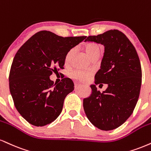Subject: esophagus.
Listing matches in <instances>:
<instances>
[{
	"instance_id": "34e87169",
	"label": "esophagus",
	"mask_w": 151,
	"mask_h": 151,
	"mask_svg": "<svg viewBox=\"0 0 151 151\" xmlns=\"http://www.w3.org/2000/svg\"><path fill=\"white\" fill-rule=\"evenodd\" d=\"M81 85L77 84V83H76V84H75V86H74V88H75L76 90H77V89H79V88H81Z\"/></svg>"
}]
</instances>
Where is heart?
Listing matches in <instances>:
<instances>
[{"instance_id":"obj_1","label":"heart","mask_w":151,"mask_h":151,"mask_svg":"<svg viewBox=\"0 0 151 151\" xmlns=\"http://www.w3.org/2000/svg\"><path fill=\"white\" fill-rule=\"evenodd\" d=\"M85 49H86V52H88L90 57L93 58L95 55H100L101 50H102V47L101 45L98 44L96 43H88L85 46ZM74 52H75V48H71L69 51L67 52L65 58V63L66 65H69L70 63L71 60H72V56H73ZM93 72L92 71H83L80 70H74L73 72H71L70 75L73 79L79 81H83L88 79L90 76L92 75Z\"/></svg>"}]
</instances>
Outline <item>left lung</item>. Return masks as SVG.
<instances>
[{"instance_id":"1","label":"left lung","mask_w":151,"mask_h":151,"mask_svg":"<svg viewBox=\"0 0 151 151\" xmlns=\"http://www.w3.org/2000/svg\"><path fill=\"white\" fill-rule=\"evenodd\" d=\"M85 41L101 43L105 52L95 84L91 85L92 93L83 99V110L97 128L115 129L130 117L139 99L142 79L139 55L126 35L117 29L89 36ZM99 83L109 86L102 93L96 88Z\"/></svg>"}]
</instances>
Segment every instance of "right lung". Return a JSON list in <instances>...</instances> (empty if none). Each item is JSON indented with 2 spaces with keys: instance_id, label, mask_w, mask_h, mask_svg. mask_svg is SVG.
<instances>
[{
  "instance_id": "1",
  "label": "right lung",
  "mask_w": 151,
  "mask_h": 151,
  "mask_svg": "<svg viewBox=\"0 0 151 151\" xmlns=\"http://www.w3.org/2000/svg\"><path fill=\"white\" fill-rule=\"evenodd\" d=\"M86 38L62 37L41 31L17 50L9 74V86L14 106L29 124L45 126L61 113L65 97L73 91L74 83L63 78L56 84L49 77L52 72L64 69L67 52Z\"/></svg>"
}]
</instances>
